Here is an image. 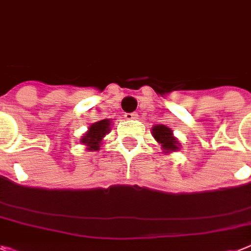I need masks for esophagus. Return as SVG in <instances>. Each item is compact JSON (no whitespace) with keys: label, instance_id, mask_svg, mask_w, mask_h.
<instances>
[{"label":"esophagus","instance_id":"34e87169","mask_svg":"<svg viewBox=\"0 0 251 251\" xmlns=\"http://www.w3.org/2000/svg\"><path fill=\"white\" fill-rule=\"evenodd\" d=\"M125 119L126 120H135V119H138V115H136V113H125Z\"/></svg>","mask_w":251,"mask_h":251}]
</instances>
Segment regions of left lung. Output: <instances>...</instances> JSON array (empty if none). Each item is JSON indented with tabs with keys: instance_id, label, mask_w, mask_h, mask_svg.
Returning <instances> with one entry per match:
<instances>
[{
	"instance_id": "8db88e82",
	"label": "left lung",
	"mask_w": 251,
	"mask_h": 251,
	"mask_svg": "<svg viewBox=\"0 0 251 251\" xmlns=\"http://www.w3.org/2000/svg\"><path fill=\"white\" fill-rule=\"evenodd\" d=\"M152 135L160 144L164 153H172L180 150V143L173 134V130L165 125H154L152 127Z\"/></svg>"
}]
</instances>
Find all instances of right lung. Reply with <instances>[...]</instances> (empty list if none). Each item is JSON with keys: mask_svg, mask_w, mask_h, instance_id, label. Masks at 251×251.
Segmentation results:
<instances>
[{"mask_svg": "<svg viewBox=\"0 0 251 251\" xmlns=\"http://www.w3.org/2000/svg\"><path fill=\"white\" fill-rule=\"evenodd\" d=\"M111 120H100L91 124L89 126L87 131L81 136L79 143L83 144L86 151L89 152H95V151L100 150V146L103 144V139L107 135L108 132L111 131Z\"/></svg>", "mask_w": 251, "mask_h": 251, "instance_id": "right-lung-1", "label": "right lung"}]
</instances>
